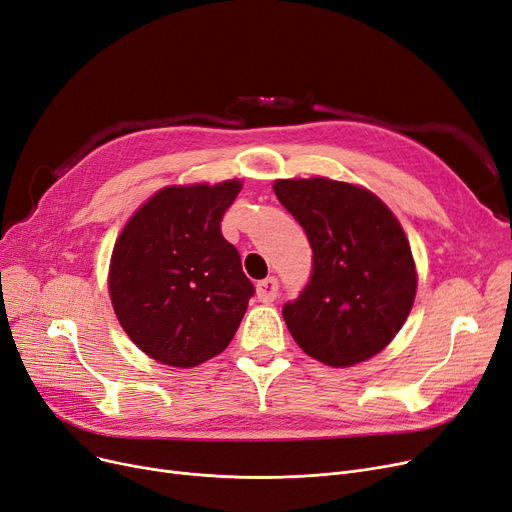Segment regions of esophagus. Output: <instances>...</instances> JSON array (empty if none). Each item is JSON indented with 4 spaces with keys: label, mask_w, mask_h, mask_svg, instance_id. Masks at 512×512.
<instances>
[{
    "label": "esophagus",
    "mask_w": 512,
    "mask_h": 512,
    "mask_svg": "<svg viewBox=\"0 0 512 512\" xmlns=\"http://www.w3.org/2000/svg\"><path fill=\"white\" fill-rule=\"evenodd\" d=\"M278 295V280L274 276H268L266 280L257 282V299L263 304H270Z\"/></svg>",
    "instance_id": "esophagus-1"
}]
</instances>
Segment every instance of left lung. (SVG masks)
<instances>
[{"instance_id":"left-lung-1","label":"left lung","mask_w":512,"mask_h":512,"mask_svg":"<svg viewBox=\"0 0 512 512\" xmlns=\"http://www.w3.org/2000/svg\"><path fill=\"white\" fill-rule=\"evenodd\" d=\"M274 194L314 253L306 289L282 308L297 346L329 367L382 352L405 325L418 289L401 223L369 189L344 181L278 179Z\"/></svg>"}]
</instances>
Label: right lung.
<instances>
[{
  "label": "right lung",
  "mask_w": 512,
  "mask_h": 512,
  "mask_svg": "<svg viewBox=\"0 0 512 512\" xmlns=\"http://www.w3.org/2000/svg\"><path fill=\"white\" fill-rule=\"evenodd\" d=\"M240 181L173 185L124 225L109 263V295L122 329L147 356L196 367L232 342L255 293L221 219Z\"/></svg>",
  "instance_id": "right-lung-1"
}]
</instances>
